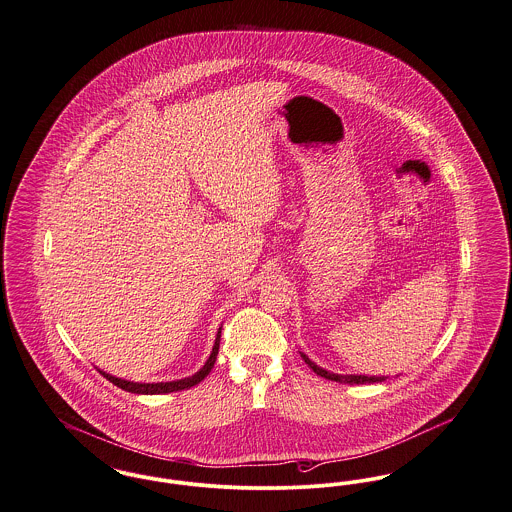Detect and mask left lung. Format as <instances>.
Here are the masks:
<instances>
[{
	"label": "left lung",
	"instance_id": "8db88e82",
	"mask_svg": "<svg viewBox=\"0 0 512 512\" xmlns=\"http://www.w3.org/2000/svg\"><path fill=\"white\" fill-rule=\"evenodd\" d=\"M301 358L303 361L319 375V377H325V379H329V381H336V383H344V385H365V383H381V381H385L387 377L385 375H381V377H375V375H340V373H332V371H327V369H323V367H319L315 361L309 360L303 352H300Z\"/></svg>",
	"mask_w": 512,
	"mask_h": 512
}]
</instances>
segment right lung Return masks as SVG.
Returning <instances> with one entry per match:
<instances>
[{
    "instance_id": "1",
    "label": "right lung",
    "mask_w": 512,
    "mask_h": 512,
    "mask_svg": "<svg viewBox=\"0 0 512 512\" xmlns=\"http://www.w3.org/2000/svg\"><path fill=\"white\" fill-rule=\"evenodd\" d=\"M220 332H222V327L218 329V334H216V340H214V346H212L209 360L205 361V365H203L195 375L185 377V379L166 381V383H133V381H125V379H120V377H114V375H110V373H106V371H100V369H98V371H100L110 383H114L116 387H120L123 391L133 392V394H168V392L191 389V387L199 385V383L211 373V369L214 367V361H216V356H218V348H220Z\"/></svg>"
}]
</instances>
